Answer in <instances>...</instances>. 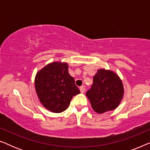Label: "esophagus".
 Masks as SVG:
<instances>
[{"label":"esophagus","mask_w":150,"mask_h":150,"mask_svg":"<svg viewBox=\"0 0 150 150\" xmlns=\"http://www.w3.org/2000/svg\"><path fill=\"white\" fill-rule=\"evenodd\" d=\"M80 91H81V92L82 93H83L85 91V87H84L83 86H82V87H80Z\"/></svg>","instance_id":"34e87169"}]
</instances>
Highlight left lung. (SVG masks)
<instances>
[{
    "mask_svg": "<svg viewBox=\"0 0 150 150\" xmlns=\"http://www.w3.org/2000/svg\"><path fill=\"white\" fill-rule=\"evenodd\" d=\"M124 94V85L120 76L110 69H100L86 96L94 111L102 114L117 108Z\"/></svg>",
    "mask_w": 150,
    "mask_h": 150,
    "instance_id": "obj_1",
    "label": "left lung"
}]
</instances>
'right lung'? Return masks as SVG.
Masks as SVG:
<instances>
[{"instance_id":"obj_1","label":"right lung","mask_w":150,"mask_h":150,"mask_svg":"<svg viewBox=\"0 0 150 150\" xmlns=\"http://www.w3.org/2000/svg\"><path fill=\"white\" fill-rule=\"evenodd\" d=\"M35 88L42 105L56 113L66 110L73 96L80 93L68 73V65L61 61L48 63L37 72Z\"/></svg>"}]
</instances>
